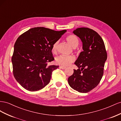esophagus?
<instances>
[{
	"label": "esophagus",
	"instance_id": "1",
	"mask_svg": "<svg viewBox=\"0 0 121 121\" xmlns=\"http://www.w3.org/2000/svg\"><path fill=\"white\" fill-rule=\"evenodd\" d=\"M59 67H60V68L62 69H64L66 68V67H65V66H60Z\"/></svg>",
	"mask_w": 121,
	"mask_h": 121
}]
</instances>
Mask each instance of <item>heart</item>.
Listing matches in <instances>:
<instances>
[{
  "label": "heart",
  "instance_id": "1",
  "mask_svg": "<svg viewBox=\"0 0 121 121\" xmlns=\"http://www.w3.org/2000/svg\"><path fill=\"white\" fill-rule=\"evenodd\" d=\"M66 39L67 42L73 48H77L79 44L78 39L77 36L73 35V34H71V35L67 36ZM58 44V41H56L53 44L52 48V51L53 53H56L57 52ZM75 59V58L73 55H69V56L60 55L56 58V62L59 65H62L63 66H66L71 63L73 62Z\"/></svg>",
  "mask_w": 121,
  "mask_h": 121
}]
</instances>
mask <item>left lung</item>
<instances>
[{
  "instance_id": "left-lung-1",
  "label": "left lung",
  "mask_w": 121,
  "mask_h": 121,
  "mask_svg": "<svg viewBox=\"0 0 121 121\" xmlns=\"http://www.w3.org/2000/svg\"><path fill=\"white\" fill-rule=\"evenodd\" d=\"M73 33L80 38L82 49L74 64L78 67L68 78V84L75 90L87 93L97 86L103 74L107 53L104 41L95 31L82 27Z\"/></svg>"
}]
</instances>
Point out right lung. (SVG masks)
<instances>
[{"mask_svg":"<svg viewBox=\"0 0 121 121\" xmlns=\"http://www.w3.org/2000/svg\"><path fill=\"white\" fill-rule=\"evenodd\" d=\"M66 32L35 27L17 39L12 58L13 74L24 89L36 91L49 83L53 71L59 67L48 64L54 60L52 48Z\"/></svg>","mask_w":121,"mask_h":121,"instance_id":"add662e5","label":"right lung"}]
</instances>
